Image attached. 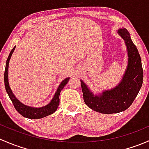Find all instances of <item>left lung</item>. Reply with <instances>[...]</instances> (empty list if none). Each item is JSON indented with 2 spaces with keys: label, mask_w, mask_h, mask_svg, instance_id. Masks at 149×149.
Masks as SVG:
<instances>
[{
  "label": "left lung",
  "mask_w": 149,
  "mask_h": 149,
  "mask_svg": "<svg viewBox=\"0 0 149 149\" xmlns=\"http://www.w3.org/2000/svg\"><path fill=\"white\" fill-rule=\"evenodd\" d=\"M118 33L125 42L128 54V65L120 83L113 89L104 91L102 95L94 96L81 81L84 102L100 113H118L127 109L137 97L143 84V71L139 51L125 29H120Z\"/></svg>",
  "instance_id": "left-lung-1"
}]
</instances>
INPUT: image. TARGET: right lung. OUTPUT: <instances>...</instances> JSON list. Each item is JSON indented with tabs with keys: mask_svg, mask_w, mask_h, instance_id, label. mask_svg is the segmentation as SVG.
<instances>
[{
	"mask_svg": "<svg viewBox=\"0 0 149 149\" xmlns=\"http://www.w3.org/2000/svg\"><path fill=\"white\" fill-rule=\"evenodd\" d=\"M15 47H14L12 49L9 55H8V59H7L6 61V63L5 72H4V83H5L6 90L7 93H8V97H9L10 100H11L15 109H16V110H17V112H19V114H21L22 116H24V118H29V119H40V118H45V117L48 116V115L54 113V112L57 110V108H58V105H59L60 93H61V90L63 88V87L67 84L68 81H69V78H67V79H65V80H63L61 82V84H60L59 87H58L55 94L54 95V97L52 98V100H51L50 102L47 105H46V106L42 107L40 108H34L23 104L21 103L20 102L14 97V95H13V93H12L11 89L10 88L9 84H8V63H9L10 58V57H11L12 53H13V51H14Z\"/></svg>",
	"mask_w": 149,
	"mask_h": 149,
	"instance_id": "add662e5",
	"label": "right lung"
}]
</instances>
